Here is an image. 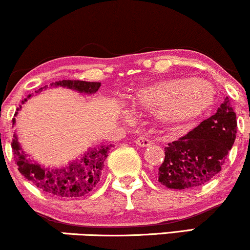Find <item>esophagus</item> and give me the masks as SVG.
<instances>
[{
    "mask_svg": "<svg viewBox=\"0 0 250 250\" xmlns=\"http://www.w3.org/2000/svg\"><path fill=\"white\" fill-rule=\"evenodd\" d=\"M135 144L140 147H148L150 145V141L147 138H144V136H140V138H136Z\"/></svg>",
    "mask_w": 250,
    "mask_h": 250,
    "instance_id": "1",
    "label": "esophagus"
}]
</instances>
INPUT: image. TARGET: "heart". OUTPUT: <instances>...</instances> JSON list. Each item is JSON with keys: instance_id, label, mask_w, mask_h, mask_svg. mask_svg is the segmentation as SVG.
I'll return each instance as SVG.
<instances>
[{"instance_id": "obj_1", "label": "heart", "mask_w": 250, "mask_h": 250, "mask_svg": "<svg viewBox=\"0 0 250 250\" xmlns=\"http://www.w3.org/2000/svg\"><path fill=\"white\" fill-rule=\"evenodd\" d=\"M215 97V90L208 82L174 78L141 89L135 103L144 108L159 109V117L166 122L182 123L209 110Z\"/></svg>"}]
</instances>
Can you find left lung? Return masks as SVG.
<instances>
[{
  "label": "left lung",
  "mask_w": 250,
  "mask_h": 250,
  "mask_svg": "<svg viewBox=\"0 0 250 250\" xmlns=\"http://www.w3.org/2000/svg\"><path fill=\"white\" fill-rule=\"evenodd\" d=\"M236 133V114L227 97L215 115L165 147L159 183L174 190H188L210 182L221 172Z\"/></svg>",
  "instance_id": "obj_1"
}]
</instances>
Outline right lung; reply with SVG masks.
I'll list each match as a JSON object with an SVG mask.
<instances>
[{
    "mask_svg": "<svg viewBox=\"0 0 250 250\" xmlns=\"http://www.w3.org/2000/svg\"><path fill=\"white\" fill-rule=\"evenodd\" d=\"M51 85L68 87V89L77 90L85 94H95L100 89L101 83L68 79V81L56 82ZM41 90L42 87L38 91H41ZM31 95H28V98ZM26 101L24 98L22 103ZM20 108H18V111ZM18 111L14 116H16ZM14 123H15V117L13 119V125ZM110 147L111 145H106V146L104 145L98 148H92L82 156L81 160L71 163L65 168L48 169L29 160L23 150H21L18 139H13L12 141L14 160L18 165L20 173L46 193L57 197H64V198H77V197L85 196L90 191L94 190L101 179L103 164L108 156Z\"/></svg>",
    "mask_w": 250,
    "mask_h": 250,
    "instance_id": "add662e5",
    "label": "right lung"
}]
</instances>
